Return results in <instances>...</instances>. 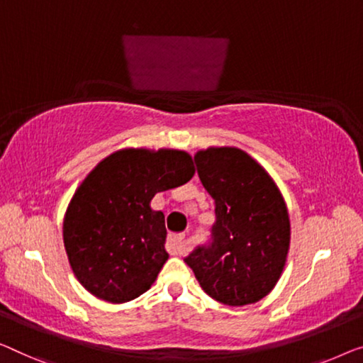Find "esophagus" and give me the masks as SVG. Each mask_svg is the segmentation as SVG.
<instances>
[{
	"mask_svg": "<svg viewBox=\"0 0 363 363\" xmlns=\"http://www.w3.org/2000/svg\"><path fill=\"white\" fill-rule=\"evenodd\" d=\"M166 247H167V251L172 254V256H184V254H187L186 236H184V235H171L169 238H167Z\"/></svg>",
	"mask_w": 363,
	"mask_h": 363,
	"instance_id": "esophagus-1",
	"label": "esophagus"
}]
</instances>
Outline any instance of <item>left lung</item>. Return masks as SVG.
<instances>
[{"label": "left lung", "mask_w": 363, "mask_h": 363, "mask_svg": "<svg viewBox=\"0 0 363 363\" xmlns=\"http://www.w3.org/2000/svg\"><path fill=\"white\" fill-rule=\"evenodd\" d=\"M199 177L215 200L210 247L184 259L205 294L230 306L262 300L277 285L290 250V218L272 176L236 147L194 155Z\"/></svg>", "instance_id": "8db88e82"}]
</instances>
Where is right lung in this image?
Here are the masks:
<instances>
[{"label":"right lung","instance_id":"add662e5","mask_svg":"<svg viewBox=\"0 0 363 363\" xmlns=\"http://www.w3.org/2000/svg\"><path fill=\"white\" fill-rule=\"evenodd\" d=\"M192 156L176 148H122L79 184L63 218V242L78 282L96 298L127 303L151 289L169 257L158 192L192 179Z\"/></svg>","mask_w":363,"mask_h":363}]
</instances>
